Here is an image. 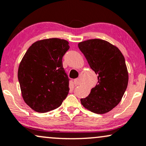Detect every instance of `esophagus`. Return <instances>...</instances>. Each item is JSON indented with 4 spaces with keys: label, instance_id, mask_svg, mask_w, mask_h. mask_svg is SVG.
I'll list each match as a JSON object with an SVG mask.
<instances>
[{
    "label": "esophagus",
    "instance_id": "obj_1",
    "mask_svg": "<svg viewBox=\"0 0 146 146\" xmlns=\"http://www.w3.org/2000/svg\"><path fill=\"white\" fill-rule=\"evenodd\" d=\"M73 83H74L75 86H78L79 84H80V80H79L78 78L77 79H75L74 80H73Z\"/></svg>",
    "mask_w": 146,
    "mask_h": 146
}]
</instances>
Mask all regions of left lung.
Listing matches in <instances>:
<instances>
[{
  "label": "left lung",
  "mask_w": 146,
  "mask_h": 146,
  "mask_svg": "<svg viewBox=\"0 0 146 146\" xmlns=\"http://www.w3.org/2000/svg\"><path fill=\"white\" fill-rule=\"evenodd\" d=\"M78 47L98 75V84L88 97L80 99L81 103L93 113H108L120 103L127 88L124 56L117 47L99 38L81 42Z\"/></svg>",
  "instance_id": "left-lung-1"
}]
</instances>
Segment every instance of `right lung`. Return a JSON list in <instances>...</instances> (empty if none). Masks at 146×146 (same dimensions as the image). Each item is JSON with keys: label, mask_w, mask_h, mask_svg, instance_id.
<instances>
[{"label": "right lung", "mask_w": 146, "mask_h": 146, "mask_svg": "<svg viewBox=\"0 0 146 146\" xmlns=\"http://www.w3.org/2000/svg\"><path fill=\"white\" fill-rule=\"evenodd\" d=\"M68 42L58 38L38 41L28 49L18 68L24 101L39 113L55 110L68 94L69 79L62 66Z\"/></svg>", "instance_id": "add662e5"}]
</instances>
